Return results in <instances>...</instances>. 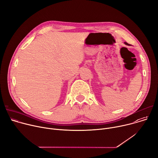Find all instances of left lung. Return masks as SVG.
Listing matches in <instances>:
<instances>
[{
    "instance_id": "left-lung-1",
    "label": "left lung",
    "mask_w": 158,
    "mask_h": 158,
    "mask_svg": "<svg viewBox=\"0 0 158 158\" xmlns=\"http://www.w3.org/2000/svg\"><path fill=\"white\" fill-rule=\"evenodd\" d=\"M125 44H127V45H129V44H128V43H127L126 42H125Z\"/></svg>"
}]
</instances>
